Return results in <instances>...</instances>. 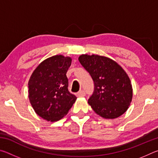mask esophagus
<instances>
[{
	"label": "esophagus",
	"instance_id": "1",
	"mask_svg": "<svg viewBox=\"0 0 158 158\" xmlns=\"http://www.w3.org/2000/svg\"><path fill=\"white\" fill-rule=\"evenodd\" d=\"M85 95V92L84 91V90H80L79 92H78L77 93V97H84V96Z\"/></svg>",
	"mask_w": 158,
	"mask_h": 158
}]
</instances>
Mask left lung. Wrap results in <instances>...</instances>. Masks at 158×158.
<instances>
[{
	"instance_id": "1",
	"label": "left lung",
	"mask_w": 158,
	"mask_h": 158,
	"mask_svg": "<svg viewBox=\"0 0 158 158\" xmlns=\"http://www.w3.org/2000/svg\"><path fill=\"white\" fill-rule=\"evenodd\" d=\"M79 61L94 81V93L88 102L93 111L105 119L123 114L133 95L130 77L123 68L111 58L98 54H82Z\"/></svg>"
}]
</instances>
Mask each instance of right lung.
<instances>
[{"label":"right lung","instance_id":"obj_1","mask_svg":"<svg viewBox=\"0 0 158 158\" xmlns=\"http://www.w3.org/2000/svg\"><path fill=\"white\" fill-rule=\"evenodd\" d=\"M71 64V57L53 56L40 63L29 79L31 105L35 112L47 121L63 118L77 100L68 89L66 73Z\"/></svg>","mask_w":158,"mask_h":158}]
</instances>
